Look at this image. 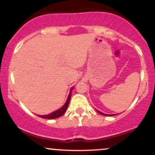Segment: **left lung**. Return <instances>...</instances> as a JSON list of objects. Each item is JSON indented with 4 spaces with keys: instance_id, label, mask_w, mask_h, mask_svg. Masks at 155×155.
Here are the masks:
<instances>
[{
    "instance_id": "1",
    "label": "left lung",
    "mask_w": 155,
    "mask_h": 155,
    "mask_svg": "<svg viewBox=\"0 0 155 155\" xmlns=\"http://www.w3.org/2000/svg\"><path fill=\"white\" fill-rule=\"evenodd\" d=\"M97 112L98 113L101 114V115H109V116H112V115H115V114H113V115H107V114H104V113H103V112H100V111H98V110H97Z\"/></svg>"
}]
</instances>
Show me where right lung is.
<instances>
[{"instance_id": "1", "label": "right lung", "mask_w": 155, "mask_h": 155, "mask_svg": "<svg viewBox=\"0 0 155 155\" xmlns=\"http://www.w3.org/2000/svg\"><path fill=\"white\" fill-rule=\"evenodd\" d=\"M73 87H72L71 89H70V94H69V96L68 97V100H67L66 103H65L64 105L63 106L61 109H58V110L54 111V112H51V113H50L49 115H38L39 117H40V118H46V119H54V118H59V117H61V115H63L64 114V112H66L67 109H68V105H69V103H70V97H71V93H72V91H73Z\"/></svg>"}]
</instances>
